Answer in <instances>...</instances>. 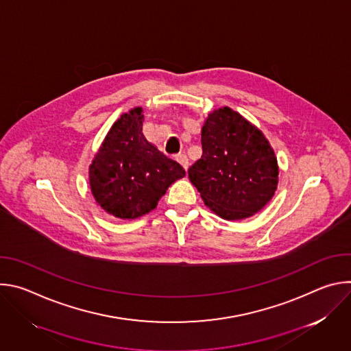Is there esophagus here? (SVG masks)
Listing matches in <instances>:
<instances>
[{"label": "esophagus", "instance_id": "1", "mask_svg": "<svg viewBox=\"0 0 351 351\" xmlns=\"http://www.w3.org/2000/svg\"><path fill=\"white\" fill-rule=\"evenodd\" d=\"M175 158L184 168V171H187V168H189V158L184 154H178Z\"/></svg>", "mask_w": 351, "mask_h": 351}]
</instances>
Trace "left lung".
Segmentation results:
<instances>
[{
    "mask_svg": "<svg viewBox=\"0 0 351 351\" xmlns=\"http://www.w3.org/2000/svg\"><path fill=\"white\" fill-rule=\"evenodd\" d=\"M203 156L189 169L204 204L226 221L256 215L274 197L279 165L272 145L252 122L229 107L208 114Z\"/></svg>",
    "mask_w": 351,
    "mask_h": 351,
    "instance_id": "left-lung-1",
    "label": "left lung"
}]
</instances>
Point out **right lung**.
<instances>
[{
	"mask_svg": "<svg viewBox=\"0 0 351 351\" xmlns=\"http://www.w3.org/2000/svg\"><path fill=\"white\" fill-rule=\"evenodd\" d=\"M143 108L134 107L111 126L88 167L95 203L119 219L153 211L168 187L186 172L143 134Z\"/></svg>",
	"mask_w": 351,
	"mask_h": 351,
	"instance_id": "add662e5",
	"label": "right lung"
}]
</instances>
